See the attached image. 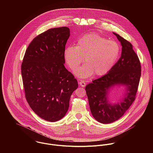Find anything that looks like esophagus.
<instances>
[{
    "instance_id": "obj_1",
    "label": "esophagus",
    "mask_w": 153,
    "mask_h": 153,
    "mask_svg": "<svg viewBox=\"0 0 153 153\" xmlns=\"http://www.w3.org/2000/svg\"><path fill=\"white\" fill-rule=\"evenodd\" d=\"M79 84L82 87H84L86 85V82L84 80H81L79 81Z\"/></svg>"
}]
</instances>
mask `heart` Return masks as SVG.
I'll list each match as a JSON object with an SVG mask.
<instances>
[{"instance_id":"obj_1","label":"heart","mask_w":153,"mask_h":153,"mask_svg":"<svg viewBox=\"0 0 153 153\" xmlns=\"http://www.w3.org/2000/svg\"><path fill=\"white\" fill-rule=\"evenodd\" d=\"M120 46L116 42L96 33L81 38L76 46H69L64 51V57L69 67L74 71L83 62L86 63L75 72L81 78L104 75L115 65L120 55Z\"/></svg>"}]
</instances>
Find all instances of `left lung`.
<instances>
[{"label":"left lung","instance_id":"1","mask_svg":"<svg viewBox=\"0 0 153 153\" xmlns=\"http://www.w3.org/2000/svg\"><path fill=\"white\" fill-rule=\"evenodd\" d=\"M122 46L121 56L109 72L92 81L85 87L89 105L94 118L102 124L120 119L135 99L141 77V64L130 42L113 32ZM116 85L126 87V94L117 104L109 102V89Z\"/></svg>","mask_w":153,"mask_h":153}]
</instances>
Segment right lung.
Returning <instances> with one entry per match:
<instances>
[{
	"label": "right lung",
	"instance_id": "obj_1",
	"mask_svg": "<svg viewBox=\"0 0 153 153\" xmlns=\"http://www.w3.org/2000/svg\"><path fill=\"white\" fill-rule=\"evenodd\" d=\"M68 27L48 29L35 37L26 50L21 65L25 97L39 117L50 122L65 115L72 92L78 87L65 67Z\"/></svg>",
	"mask_w": 153,
	"mask_h": 153
}]
</instances>
